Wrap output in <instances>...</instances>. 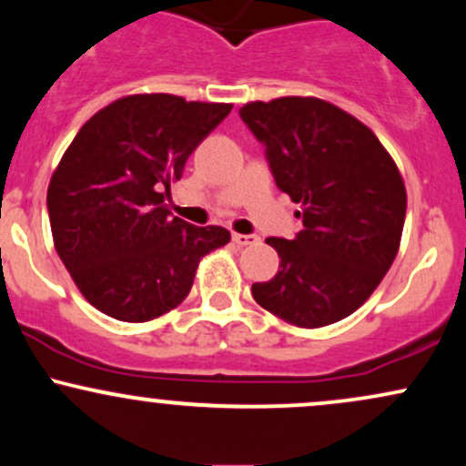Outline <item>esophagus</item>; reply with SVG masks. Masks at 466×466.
Listing matches in <instances>:
<instances>
[{"label":"esophagus","instance_id":"1","mask_svg":"<svg viewBox=\"0 0 466 466\" xmlns=\"http://www.w3.org/2000/svg\"><path fill=\"white\" fill-rule=\"evenodd\" d=\"M232 240L238 245V248H248V245L258 243L260 238L256 237V234H237V232H234L232 234Z\"/></svg>","mask_w":466,"mask_h":466}]
</instances>
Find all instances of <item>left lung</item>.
<instances>
[{
	"mask_svg": "<svg viewBox=\"0 0 466 466\" xmlns=\"http://www.w3.org/2000/svg\"><path fill=\"white\" fill-rule=\"evenodd\" d=\"M238 114L265 144L278 188L302 206L296 238H267L280 267L251 296L300 329L349 318L397 258L408 208L397 164L363 122L326 100L285 96Z\"/></svg>",
	"mask_w": 466,
	"mask_h": 466,
	"instance_id": "8db88e82",
	"label": "left lung"
}]
</instances>
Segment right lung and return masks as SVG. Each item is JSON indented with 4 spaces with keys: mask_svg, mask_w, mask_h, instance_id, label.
I'll use <instances>...</instances> for the list:
<instances>
[{
    "mask_svg": "<svg viewBox=\"0 0 466 466\" xmlns=\"http://www.w3.org/2000/svg\"><path fill=\"white\" fill-rule=\"evenodd\" d=\"M232 111L181 96L117 98L80 127L47 188L56 254L92 307L148 322L190 293L199 260L226 228L170 217L164 197L186 159Z\"/></svg>",
    "mask_w": 466,
    "mask_h": 466,
    "instance_id": "right-lung-1",
    "label": "right lung"
}]
</instances>
